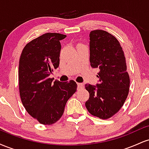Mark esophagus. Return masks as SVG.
Instances as JSON below:
<instances>
[{
	"label": "esophagus",
	"mask_w": 149,
	"mask_h": 149,
	"mask_svg": "<svg viewBox=\"0 0 149 149\" xmlns=\"http://www.w3.org/2000/svg\"><path fill=\"white\" fill-rule=\"evenodd\" d=\"M77 86H78V89L83 88V83H77Z\"/></svg>",
	"instance_id": "1"
}]
</instances>
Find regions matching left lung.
I'll return each instance as SVG.
<instances>
[{
	"mask_svg": "<svg viewBox=\"0 0 149 149\" xmlns=\"http://www.w3.org/2000/svg\"><path fill=\"white\" fill-rule=\"evenodd\" d=\"M90 61L99 68L97 86L86 84L90 98L85 107L92 116L109 119L119 111L129 93L130 80L125 57L117 38L104 30L90 33Z\"/></svg>",
	"mask_w": 149,
	"mask_h": 149,
	"instance_id": "8db88e82",
	"label": "left lung"
}]
</instances>
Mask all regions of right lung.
Wrapping results in <instances>:
<instances>
[{
    "label": "right lung",
    "instance_id": "add662e5",
    "mask_svg": "<svg viewBox=\"0 0 149 149\" xmlns=\"http://www.w3.org/2000/svg\"><path fill=\"white\" fill-rule=\"evenodd\" d=\"M66 37L47 33L33 39L22 50L19 62V89L22 104L40 124L52 125L64 113L66 102L76 92L74 80L52 82L49 78L59 65L61 44Z\"/></svg>",
    "mask_w": 149,
    "mask_h": 149
}]
</instances>
